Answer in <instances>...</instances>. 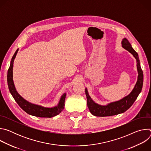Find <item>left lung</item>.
Masks as SVG:
<instances>
[{
	"instance_id": "left-lung-1",
	"label": "left lung",
	"mask_w": 151,
	"mask_h": 151,
	"mask_svg": "<svg viewBox=\"0 0 151 151\" xmlns=\"http://www.w3.org/2000/svg\"><path fill=\"white\" fill-rule=\"evenodd\" d=\"M122 47L132 54L136 59L137 69L139 74L137 81L130 94L119 101L111 103L106 106H101L96 103L91 99L87 88H85V94L87 99V106L91 114L94 116H108L124 113L133 105L142 91L143 82V73L140 67L138 54L132 48L130 43L126 38H124L122 41Z\"/></svg>"
}]
</instances>
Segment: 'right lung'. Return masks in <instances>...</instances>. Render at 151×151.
<instances>
[{"label": "right lung", "mask_w": 151, "mask_h": 151, "mask_svg": "<svg viewBox=\"0 0 151 151\" xmlns=\"http://www.w3.org/2000/svg\"><path fill=\"white\" fill-rule=\"evenodd\" d=\"M18 51V49L17 50L11 59L10 66L8 69L7 75L8 88L14 100L18 103L21 108L29 115L41 118H51L58 115L60 112H61L64 107V101H65V98L66 96V93H64L62 95L60 100L59 103L57 106L51 107V108H48V107H44L39 105H36L29 103V101L24 99L16 91L13 81L12 70L14 61Z\"/></svg>", "instance_id": "add662e5"}]
</instances>
